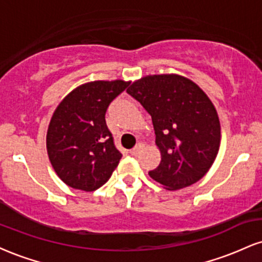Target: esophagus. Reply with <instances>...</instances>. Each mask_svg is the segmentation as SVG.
I'll use <instances>...</instances> for the list:
<instances>
[{
  "instance_id": "obj_1",
  "label": "esophagus",
  "mask_w": 262,
  "mask_h": 262,
  "mask_svg": "<svg viewBox=\"0 0 262 262\" xmlns=\"http://www.w3.org/2000/svg\"><path fill=\"white\" fill-rule=\"evenodd\" d=\"M141 149H143V144H138V145L135 146V148H133L132 150H129V154L133 155V156L138 155V154H139V152H140Z\"/></svg>"
}]
</instances>
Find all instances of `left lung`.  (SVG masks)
<instances>
[{
    "label": "left lung",
    "mask_w": 262,
    "mask_h": 262,
    "mask_svg": "<svg viewBox=\"0 0 262 262\" xmlns=\"http://www.w3.org/2000/svg\"><path fill=\"white\" fill-rule=\"evenodd\" d=\"M127 92L151 116L161 161L149 175L175 191L200 181L221 146V122L206 92L177 74L148 75Z\"/></svg>",
    "instance_id": "1"
}]
</instances>
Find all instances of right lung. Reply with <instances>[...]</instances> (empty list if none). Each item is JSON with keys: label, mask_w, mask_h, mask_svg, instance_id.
I'll use <instances>...</instances> for the list:
<instances>
[{"label": "right lung", "mask_w": 262, "mask_h": 262, "mask_svg": "<svg viewBox=\"0 0 262 262\" xmlns=\"http://www.w3.org/2000/svg\"><path fill=\"white\" fill-rule=\"evenodd\" d=\"M124 80H97L77 86L54 111L47 132V151L54 171L75 189L96 191L118 166L104 114L128 86Z\"/></svg>", "instance_id": "add662e5"}]
</instances>
